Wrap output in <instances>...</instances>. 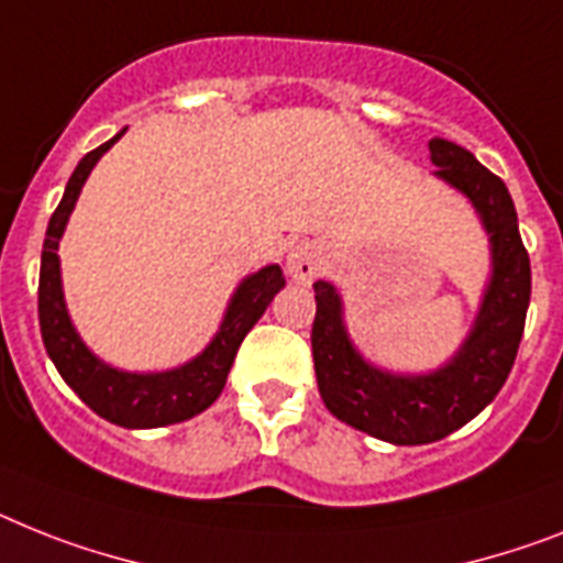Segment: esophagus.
<instances>
[{"mask_svg":"<svg viewBox=\"0 0 563 563\" xmlns=\"http://www.w3.org/2000/svg\"><path fill=\"white\" fill-rule=\"evenodd\" d=\"M324 264H328V253L316 241H301L287 253V273L299 285H310L324 271Z\"/></svg>","mask_w":563,"mask_h":563,"instance_id":"34e87169","label":"esophagus"}]
</instances>
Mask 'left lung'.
<instances>
[{"label":"left lung","mask_w":563,"mask_h":563,"mask_svg":"<svg viewBox=\"0 0 563 563\" xmlns=\"http://www.w3.org/2000/svg\"><path fill=\"white\" fill-rule=\"evenodd\" d=\"M440 180L475 207L489 235L492 273L475 324L457 354L429 374L385 371L360 354L345 328L342 296L331 282H316L313 368L319 394L336 420L394 445L443 440L475 420L504 388L527 322L529 255L518 232L512 195L468 148L443 137L429 141Z\"/></svg>","instance_id":"8db88e82"}]
</instances>
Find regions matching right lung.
I'll return each mask as SVG.
<instances>
[{
	"label": "right lung",
	"mask_w": 563,
	"mask_h": 563,
	"mask_svg": "<svg viewBox=\"0 0 563 563\" xmlns=\"http://www.w3.org/2000/svg\"><path fill=\"white\" fill-rule=\"evenodd\" d=\"M123 134L125 129L82 157L65 184L63 201L51 216L40 264V331L45 351H48L51 362L57 365L59 376L95 415L114 422V426H123V429H161V426H172V422H184L189 417L201 415L221 397L241 342L250 333V328L262 319L273 296L285 287V276H282L278 264H267L258 273L241 278V285L235 287L230 305H227L224 319L218 324L216 336L209 339V345L201 354L178 365V368L137 374V371H120L100 360L82 342L71 316H68V308H65L57 250L68 216L74 212V203L82 192V184L88 180L97 161Z\"/></svg>",
	"instance_id": "add662e5"
}]
</instances>
